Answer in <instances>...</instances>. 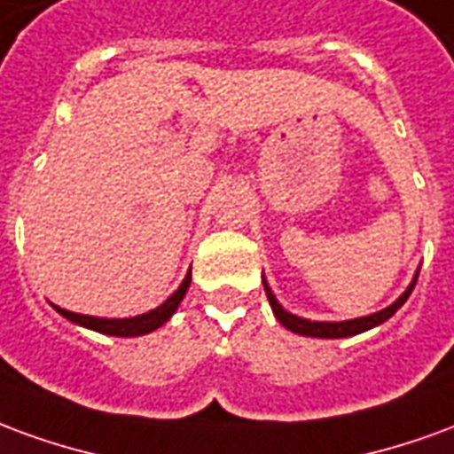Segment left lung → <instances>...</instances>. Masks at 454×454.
Returning a JSON list of instances; mask_svg holds the SVG:
<instances>
[{
  "mask_svg": "<svg viewBox=\"0 0 454 454\" xmlns=\"http://www.w3.org/2000/svg\"><path fill=\"white\" fill-rule=\"evenodd\" d=\"M416 279H419V275L413 277V282L409 285V289L403 292V294L394 301L391 306H387V309H381V311H377V314L372 316H362V318H352V321H340V324H325V321H306V318H299V316L289 314V311H285L282 309V304L277 301L275 294H272V289L267 286V282H262L265 285V294H267V301H270V306H272V311H275L277 321L285 325L286 331H292V333H299V335H311V338H348V335H357V333H364V331H370V328H374V325L384 324L387 318H391V316L399 311L401 306L406 304V299H409V294L413 292V286H416Z\"/></svg>",
  "mask_w": 454,
  "mask_h": 454,
  "instance_id": "8db88e82",
  "label": "left lung"
}]
</instances>
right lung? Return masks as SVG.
Returning a JSON list of instances; mask_svg holds the SVG:
<instances>
[{"label":"right lung","instance_id":"add662e5","mask_svg":"<svg viewBox=\"0 0 454 454\" xmlns=\"http://www.w3.org/2000/svg\"><path fill=\"white\" fill-rule=\"evenodd\" d=\"M189 282H192V272L184 277V282L179 285L177 292L169 296L165 304H160L158 309H153V311H148V314L133 316V318H94V316H82V314H73V311H65V309H60V306H53V309L60 316H65L67 321L84 325V328H92V331H97V333L119 335V338H133V335H145L150 333V331L160 328L162 324H168L169 316L177 311L179 301H182L184 294H187Z\"/></svg>","mask_w":454,"mask_h":454}]
</instances>
